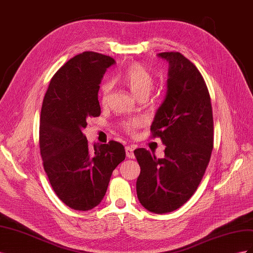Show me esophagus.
Masks as SVG:
<instances>
[{
	"mask_svg": "<svg viewBox=\"0 0 253 253\" xmlns=\"http://www.w3.org/2000/svg\"><path fill=\"white\" fill-rule=\"evenodd\" d=\"M126 156L128 158H134V148L132 147H126Z\"/></svg>",
	"mask_w": 253,
	"mask_h": 253,
	"instance_id": "obj_1",
	"label": "esophagus"
}]
</instances>
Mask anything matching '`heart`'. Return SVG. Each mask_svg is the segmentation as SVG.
<instances>
[{
  "instance_id": "1",
  "label": "heart",
  "mask_w": 253,
  "mask_h": 253,
  "mask_svg": "<svg viewBox=\"0 0 253 253\" xmlns=\"http://www.w3.org/2000/svg\"><path fill=\"white\" fill-rule=\"evenodd\" d=\"M119 81L126 85L132 93L139 99L147 98L154 84V77L148 68H145L140 63H131L125 68V71L118 76ZM111 93V83L104 82L100 86V103L105 105L108 103L109 96ZM142 125V121L138 118L127 119L121 122V128L127 134H133Z\"/></svg>"
}]
</instances>
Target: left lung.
I'll return each mask as SVG.
<instances>
[{
    "mask_svg": "<svg viewBox=\"0 0 253 253\" xmlns=\"http://www.w3.org/2000/svg\"><path fill=\"white\" fill-rule=\"evenodd\" d=\"M169 61L167 96L151 126V137L166 144L165 157L143 148L134 151L140 166L137 197L150 212H172L200 185L213 149V114L201 72L178 51L160 52Z\"/></svg>",
    "mask_w": 253,
    "mask_h": 253,
    "instance_id": "obj_1",
    "label": "left lung"
}]
</instances>
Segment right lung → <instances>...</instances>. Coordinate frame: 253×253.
Masks as SVG:
<instances>
[{
    "instance_id": "add662e5",
    "label": "right lung",
    "mask_w": 253,
    "mask_h": 253,
    "mask_svg": "<svg viewBox=\"0 0 253 253\" xmlns=\"http://www.w3.org/2000/svg\"><path fill=\"white\" fill-rule=\"evenodd\" d=\"M115 60L84 51L52 76L43 99L39 145L43 168L57 196L74 210L87 211L100 204L113 171L126 159L120 142L90 148L83 128L101 113L99 84Z\"/></svg>"
}]
</instances>
